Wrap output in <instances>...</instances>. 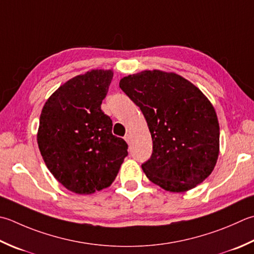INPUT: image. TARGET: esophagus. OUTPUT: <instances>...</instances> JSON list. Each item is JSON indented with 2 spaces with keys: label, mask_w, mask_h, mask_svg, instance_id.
I'll return each mask as SVG.
<instances>
[{
  "label": "esophagus",
  "mask_w": 254,
  "mask_h": 254,
  "mask_svg": "<svg viewBox=\"0 0 254 254\" xmlns=\"http://www.w3.org/2000/svg\"><path fill=\"white\" fill-rule=\"evenodd\" d=\"M124 140H126L127 143H130V141H131V135H130V134L127 133L126 136H124Z\"/></svg>",
  "instance_id": "obj_1"
}]
</instances>
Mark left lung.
<instances>
[{
  "mask_svg": "<svg viewBox=\"0 0 254 254\" xmlns=\"http://www.w3.org/2000/svg\"><path fill=\"white\" fill-rule=\"evenodd\" d=\"M140 107L153 140L142 164L146 177L163 190H190L213 171L219 154V123L210 101L176 73L145 70L120 80Z\"/></svg>",
  "mask_w": 254,
  "mask_h": 254,
  "instance_id": "8db88e82",
  "label": "left lung"
}]
</instances>
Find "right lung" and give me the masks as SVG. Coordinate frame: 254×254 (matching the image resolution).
I'll return each mask as SVG.
<instances>
[{
    "instance_id": "add662e5",
    "label": "right lung",
    "mask_w": 254,
    "mask_h": 254,
    "mask_svg": "<svg viewBox=\"0 0 254 254\" xmlns=\"http://www.w3.org/2000/svg\"><path fill=\"white\" fill-rule=\"evenodd\" d=\"M113 77L91 70L64 83L45 103L37 143L54 177L70 191L92 193L110 186L127 156V144L112 134L101 110Z\"/></svg>"
}]
</instances>
